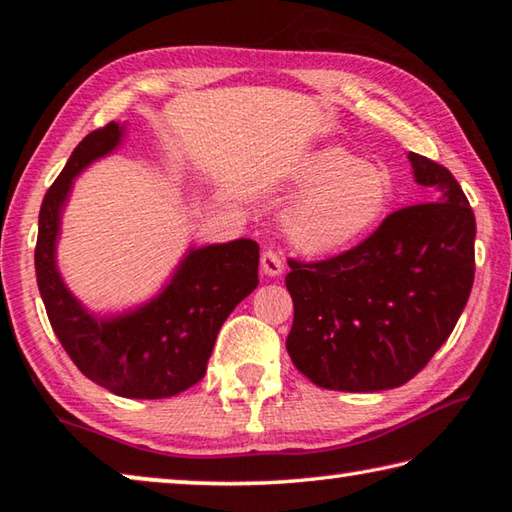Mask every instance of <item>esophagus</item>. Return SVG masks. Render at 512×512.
I'll return each instance as SVG.
<instances>
[{
  "mask_svg": "<svg viewBox=\"0 0 512 512\" xmlns=\"http://www.w3.org/2000/svg\"><path fill=\"white\" fill-rule=\"evenodd\" d=\"M262 271L266 275H271V277L280 275L284 271V259H282L280 253H277V250H264V253H262Z\"/></svg>",
  "mask_w": 512,
  "mask_h": 512,
  "instance_id": "34e87169",
  "label": "esophagus"
}]
</instances>
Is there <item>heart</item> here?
<instances>
[{"label": "heart", "instance_id": "obj_1", "mask_svg": "<svg viewBox=\"0 0 512 512\" xmlns=\"http://www.w3.org/2000/svg\"><path fill=\"white\" fill-rule=\"evenodd\" d=\"M296 201L284 214V232L307 255L352 246L375 228L391 203V176L343 146L307 153L291 173Z\"/></svg>", "mask_w": 512, "mask_h": 512}]
</instances>
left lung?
I'll return each instance as SVG.
<instances>
[{
	"label": "left lung",
	"mask_w": 512,
	"mask_h": 512,
	"mask_svg": "<svg viewBox=\"0 0 512 512\" xmlns=\"http://www.w3.org/2000/svg\"><path fill=\"white\" fill-rule=\"evenodd\" d=\"M429 203L388 214L345 253L291 259L287 350L320 388L375 393L427 366L461 318L474 282V212L443 164L409 153Z\"/></svg>",
	"instance_id": "obj_1"
}]
</instances>
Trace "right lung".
Instances as JSON below:
<instances>
[{
	"mask_svg": "<svg viewBox=\"0 0 512 512\" xmlns=\"http://www.w3.org/2000/svg\"><path fill=\"white\" fill-rule=\"evenodd\" d=\"M124 126L110 121L83 137L42 198L36 277L49 323L85 377L119 397L160 400L198 384L225 318L259 284L253 239L192 248L171 282L151 302L121 316H94L76 300L56 268L60 212L72 180L117 149Z\"/></svg>",
	"mask_w": 512,
	"mask_h": 512,
	"instance_id": "add662e5",
	"label": "right lung"
}]
</instances>
